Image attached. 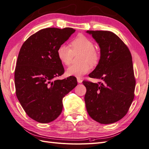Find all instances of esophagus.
Instances as JSON below:
<instances>
[{
    "label": "esophagus",
    "mask_w": 149,
    "mask_h": 149,
    "mask_svg": "<svg viewBox=\"0 0 149 149\" xmlns=\"http://www.w3.org/2000/svg\"><path fill=\"white\" fill-rule=\"evenodd\" d=\"M77 81H78V83H82V79H80V78H77Z\"/></svg>",
    "instance_id": "1"
}]
</instances>
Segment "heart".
I'll return each instance as SVG.
<instances>
[{
	"label": "heart",
	"mask_w": 149,
	"mask_h": 149,
	"mask_svg": "<svg viewBox=\"0 0 149 149\" xmlns=\"http://www.w3.org/2000/svg\"><path fill=\"white\" fill-rule=\"evenodd\" d=\"M71 48L65 44H62L57 49V56L62 64L69 65L73 60L74 55L81 53L79 65H72L66 70L68 76L81 78L91 70V65H96L100 58L98 52L94 48L92 40L83 35H78L70 43Z\"/></svg>",
	"instance_id": "b5f03b06"
}]
</instances>
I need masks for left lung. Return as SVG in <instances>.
Returning <instances> with one entry per match:
<instances>
[{"label": "left lung", "mask_w": 149, "mask_h": 149, "mask_svg": "<svg viewBox=\"0 0 149 149\" xmlns=\"http://www.w3.org/2000/svg\"><path fill=\"white\" fill-rule=\"evenodd\" d=\"M100 48V59L90 78L83 81L86 88V107L91 118L102 124L116 123L125 116L134 97L136 80L132 59L127 47L109 31L88 30Z\"/></svg>", "instance_id": "left-lung-1"}]
</instances>
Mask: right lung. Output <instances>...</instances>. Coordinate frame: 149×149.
<instances>
[{
	"label": "right lung",
	"instance_id": "add662e5",
	"mask_svg": "<svg viewBox=\"0 0 149 149\" xmlns=\"http://www.w3.org/2000/svg\"><path fill=\"white\" fill-rule=\"evenodd\" d=\"M72 28L40 30L22 45L15 70L16 95L30 118L40 123L55 120L63 98L78 84L74 76L55 79L64 73L57 49L74 33Z\"/></svg>",
	"mask_w": 149,
	"mask_h": 149
}]
</instances>
